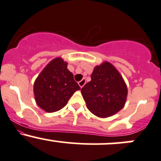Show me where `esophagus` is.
Here are the masks:
<instances>
[{
    "label": "esophagus",
    "mask_w": 161,
    "mask_h": 161,
    "mask_svg": "<svg viewBox=\"0 0 161 161\" xmlns=\"http://www.w3.org/2000/svg\"><path fill=\"white\" fill-rule=\"evenodd\" d=\"M85 84H86V79H82V80L79 81V86H80L81 88L83 87V86H85Z\"/></svg>",
    "instance_id": "esophagus-1"
}]
</instances>
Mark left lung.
Masks as SVG:
<instances>
[{"label":"left lung","instance_id":"left-lung-1","mask_svg":"<svg viewBox=\"0 0 161 161\" xmlns=\"http://www.w3.org/2000/svg\"><path fill=\"white\" fill-rule=\"evenodd\" d=\"M88 109L101 118L109 117L124 106L127 87L119 72L105 62L94 68L91 81L81 89Z\"/></svg>","mask_w":161,"mask_h":161}]
</instances>
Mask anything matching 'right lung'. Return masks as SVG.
Masks as SVG:
<instances>
[{
  "instance_id": "obj_1",
  "label": "right lung",
  "mask_w": 161,
  "mask_h": 161,
  "mask_svg": "<svg viewBox=\"0 0 161 161\" xmlns=\"http://www.w3.org/2000/svg\"><path fill=\"white\" fill-rule=\"evenodd\" d=\"M67 65L62 58H54L42 71L34 83L36 103L47 113L60 110L74 92L80 89Z\"/></svg>"
}]
</instances>
